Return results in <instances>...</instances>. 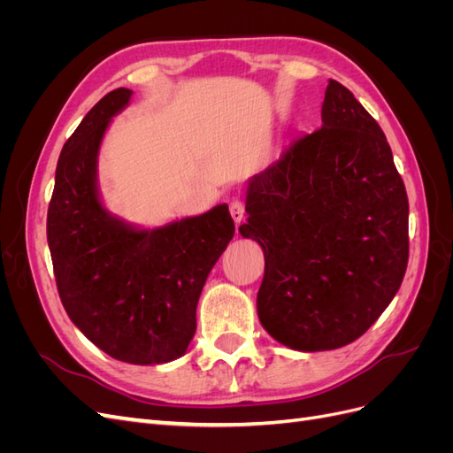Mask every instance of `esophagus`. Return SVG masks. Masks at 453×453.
<instances>
[{"instance_id":"esophagus-1","label":"esophagus","mask_w":453,"mask_h":453,"mask_svg":"<svg viewBox=\"0 0 453 453\" xmlns=\"http://www.w3.org/2000/svg\"><path fill=\"white\" fill-rule=\"evenodd\" d=\"M243 213H245V205H243V202H240V200H232V202H230V215H232V219H234V223H236V225H240V223H242Z\"/></svg>"}]
</instances>
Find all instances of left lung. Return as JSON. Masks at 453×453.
<instances>
[{"mask_svg":"<svg viewBox=\"0 0 453 453\" xmlns=\"http://www.w3.org/2000/svg\"><path fill=\"white\" fill-rule=\"evenodd\" d=\"M321 120L248 181L240 226L265 251L260 325L296 351L365 334L408 265V196L386 134L333 79Z\"/></svg>","mask_w":453,"mask_h":453,"instance_id":"8db88e82","label":"left lung"}]
</instances>
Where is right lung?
Here are the masks:
<instances>
[{
  "mask_svg": "<svg viewBox=\"0 0 453 453\" xmlns=\"http://www.w3.org/2000/svg\"><path fill=\"white\" fill-rule=\"evenodd\" d=\"M132 90L105 94L64 143L47 213V242L62 304L92 344L130 365L168 363L196 333V306L234 236L226 203L157 228L105 210L98 153Z\"/></svg>",
  "mask_w": 453,
  "mask_h": 453,
  "instance_id": "1",
  "label": "right lung"
}]
</instances>
